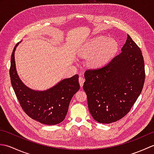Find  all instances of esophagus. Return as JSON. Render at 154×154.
Instances as JSON below:
<instances>
[{"mask_svg": "<svg viewBox=\"0 0 154 154\" xmlns=\"http://www.w3.org/2000/svg\"><path fill=\"white\" fill-rule=\"evenodd\" d=\"M85 79L84 77H80L79 78V84H80V86L82 87L83 85V83L85 82Z\"/></svg>", "mask_w": 154, "mask_h": 154, "instance_id": "1", "label": "esophagus"}]
</instances>
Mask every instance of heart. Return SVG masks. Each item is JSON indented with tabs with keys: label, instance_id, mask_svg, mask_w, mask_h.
Returning <instances> with one entry per match:
<instances>
[{
	"label": "heart",
	"instance_id": "obj_1",
	"mask_svg": "<svg viewBox=\"0 0 154 154\" xmlns=\"http://www.w3.org/2000/svg\"><path fill=\"white\" fill-rule=\"evenodd\" d=\"M118 48L117 42L113 39H109L104 35L94 38L89 44V51L94 54L91 60L93 66H99L106 63L115 53Z\"/></svg>",
	"mask_w": 154,
	"mask_h": 154
}]
</instances>
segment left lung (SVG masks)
<instances>
[{
    "mask_svg": "<svg viewBox=\"0 0 154 154\" xmlns=\"http://www.w3.org/2000/svg\"><path fill=\"white\" fill-rule=\"evenodd\" d=\"M121 51L102 67L85 72L83 88L88 107L93 119L99 123L110 124L125 116L144 84L142 51L128 34Z\"/></svg>",
    "mask_w": 154,
    "mask_h": 154,
    "instance_id": "1",
    "label": "left lung"
}]
</instances>
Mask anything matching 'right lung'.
<instances>
[{
  "mask_svg": "<svg viewBox=\"0 0 154 154\" xmlns=\"http://www.w3.org/2000/svg\"><path fill=\"white\" fill-rule=\"evenodd\" d=\"M12 51L10 68L11 84L23 110L28 116L42 124L55 125L67 115L72 97L79 90V75L61 81L46 91L32 90L22 82L16 69L14 52Z\"/></svg>",
  "mask_w": 154,
  "mask_h": 154,
  "instance_id": "add662e5",
  "label": "right lung"
}]
</instances>
